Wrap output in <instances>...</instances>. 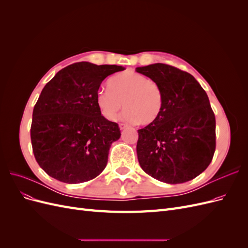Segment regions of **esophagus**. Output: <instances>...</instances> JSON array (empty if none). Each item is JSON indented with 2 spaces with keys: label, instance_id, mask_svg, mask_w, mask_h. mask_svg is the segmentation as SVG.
Wrapping results in <instances>:
<instances>
[{
  "label": "esophagus",
  "instance_id": "esophagus-1",
  "mask_svg": "<svg viewBox=\"0 0 248 248\" xmlns=\"http://www.w3.org/2000/svg\"><path fill=\"white\" fill-rule=\"evenodd\" d=\"M127 126H128V125H127V124H124V123H121V124H119V127H120V129H121V130L125 129Z\"/></svg>",
  "mask_w": 248,
  "mask_h": 248
}]
</instances>
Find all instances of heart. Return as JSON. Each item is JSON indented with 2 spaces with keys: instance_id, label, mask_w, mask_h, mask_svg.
I'll return each mask as SVG.
<instances>
[{
  "instance_id": "1",
  "label": "heart",
  "mask_w": 248,
  "mask_h": 248,
  "mask_svg": "<svg viewBox=\"0 0 248 248\" xmlns=\"http://www.w3.org/2000/svg\"><path fill=\"white\" fill-rule=\"evenodd\" d=\"M108 88L101 90L96 96L97 107L104 118L117 119L123 107L127 108L123 118L128 122L149 125L159 118L163 96L155 81L129 70L111 78Z\"/></svg>"
}]
</instances>
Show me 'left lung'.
<instances>
[{"label": "left lung", "mask_w": 248, "mask_h": 248, "mask_svg": "<svg viewBox=\"0 0 248 248\" xmlns=\"http://www.w3.org/2000/svg\"><path fill=\"white\" fill-rule=\"evenodd\" d=\"M161 89L159 118L139 129L140 168L169 184L184 183L204 171L215 152V116L205 90L191 74L167 64L138 67Z\"/></svg>", "instance_id": "1"}]
</instances>
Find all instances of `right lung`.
<instances>
[{
  "instance_id": "obj_1",
  "label": "right lung",
  "mask_w": 248,
  "mask_h": 248,
  "mask_svg": "<svg viewBox=\"0 0 248 248\" xmlns=\"http://www.w3.org/2000/svg\"><path fill=\"white\" fill-rule=\"evenodd\" d=\"M122 70V66L78 62L60 70L43 88L33 110L31 141L48 176L78 184L106 169L110 145L121 131L101 115L96 96L104 78Z\"/></svg>"
}]
</instances>
